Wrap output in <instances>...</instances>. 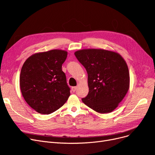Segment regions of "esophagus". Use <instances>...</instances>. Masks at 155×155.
<instances>
[{
  "mask_svg": "<svg viewBox=\"0 0 155 155\" xmlns=\"http://www.w3.org/2000/svg\"><path fill=\"white\" fill-rule=\"evenodd\" d=\"M76 89H77V87H72V88H71V90H72V92H75L76 90Z\"/></svg>",
  "mask_w": 155,
  "mask_h": 155,
  "instance_id": "obj_1",
  "label": "esophagus"
}]
</instances>
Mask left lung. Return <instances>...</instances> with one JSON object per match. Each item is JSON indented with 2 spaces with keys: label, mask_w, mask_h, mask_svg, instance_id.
<instances>
[{
  "label": "left lung",
  "mask_w": 155,
  "mask_h": 155,
  "mask_svg": "<svg viewBox=\"0 0 155 155\" xmlns=\"http://www.w3.org/2000/svg\"><path fill=\"white\" fill-rule=\"evenodd\" d=\"M74 54L88 74L89 92L83 102L101 114L114 110L129 90L124 60L118 53L103 49H83Z\"/></svg>",
  "instance_id": "left-lung-1"
}]
</instances>
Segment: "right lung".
<instances>
[{
	"mask_svg": "<svg viewBox=\"0 0 155 155\" xmlns=\"http://www.w3.org/2000/svg\"><path fill=\"white\" fill-rule=\"evenodd\" d=\"M67 52L51 50L36 53L24 62L20 87L25 101L41 114H50L61 108L70 96V88L62 71Z\"/></svg>",
	"mask_w": 155,
	"mask_h": 155,
	"instance_id": "obj_1",
	"label": "right lung"
}]
</instances>
